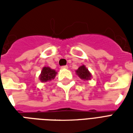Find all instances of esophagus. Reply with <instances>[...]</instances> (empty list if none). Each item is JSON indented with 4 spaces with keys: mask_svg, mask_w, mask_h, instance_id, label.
Instances as JSON below:
<instances>
[{
    "mask_svg": "<svg viewBox=\"0 0 133 133\" xmlns=\"http://www.w3.org/2000/svg\"><path fill=\"white\" fill-rule=\"evenodd\" d=\"M61 69H67L68 68V65H63V66H61Z\"/></svg>",
    "mask_w": 133,
    "mask_h": 133,
    "instance_id": "esophagus-1",
    "label": "esophagus"
}]
</instances>
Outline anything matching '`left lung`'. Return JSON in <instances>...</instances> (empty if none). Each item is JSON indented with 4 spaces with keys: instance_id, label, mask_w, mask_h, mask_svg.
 I'll use <instances>...</instances> for the list:
<instances>
[{
    "instance_id": "8db88e82",
    "label": "left lung",
    "mask_w": 133,
    "mask_h": 133,
    "mask_svg": "<svg viewBox=\"0 0 133 133\" xmlns=\"http://www.w3.org/2000/svg\"><path fill=\"white\" fill-rule=\"evenodd\" d=\"M77 75L83 80H89L91 77V74L90 73L88 70L87 69L85 65H82L77 70H76Z\"/></svg>"
}]
</instances>
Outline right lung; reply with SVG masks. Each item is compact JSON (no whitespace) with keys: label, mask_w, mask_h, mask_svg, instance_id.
Wrapping results in <instances>:
<instances>
[{"label":"right lung","mask_w":133,"mask_h":133,"mask_svg":"<svg viewBox=\"0 0 133 133\" xmlns=\"http://www.w3.org/2000/svg\"><path fill=\"white\" fill-rule=\"evenodd\" d=\"M55 75H56L55 70L51 69L49 67H44L41 71L40 80L41 82H47V81H51L52 79L55 78Z\"/></svg>","instance_id":"obj_1"}]
</instances>
